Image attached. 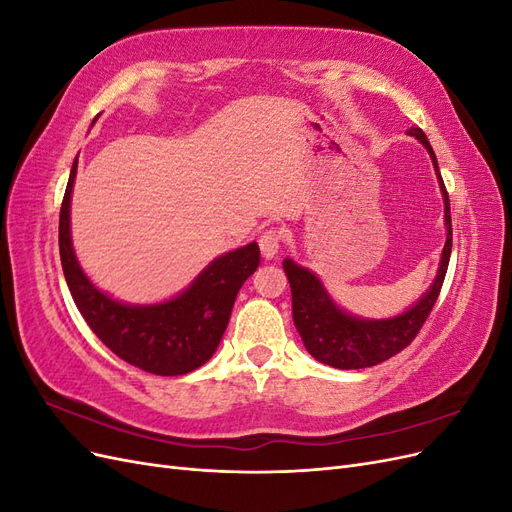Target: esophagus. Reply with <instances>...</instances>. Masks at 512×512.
I'll use <instances>...</instances> for the list:
<instances>
[{"mask_svg":"<svg viewBox=\"0 0 512 512\" xmlns=\"http://www.w3.org/2000/svg\"><path fill=\"white\" fill-rule=\"evenodd\" d=\"M258 245H260V252L265 258H273L277 252H280L282 247V232L275 230V228H269L260 235L258 239Z\"/></svg>","mask_w":512,"mask_h":512,"instance_id":"esophagus-1","label":"esophagus"}]
</instances>
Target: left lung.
I'll list each match as a JSON object with an SVG mask.
<instances>
[{
	"label": "left lung",
	"mask_w": 512,
	"mask_h": 512,
	"mask_svg": "<svg viewBox=\"0 0 512 512\" xmlns=\"http://www.w3.org/2000/svg\"><path fill=\"white\" fill-rule=\"evenodd\" d=\"M408 134L418 138L429 151L444 198L446 243L442 250L438 275L423 297L410 309H406L404 314L384 320H367L350 316L342 307H337L335 301L329 297L327 288L322 286V282L312 271L299 267L297 262L286 258L284 271L288 275L292 292L294 327H297L307 352L324 365L337 369H363L391 359V356L412 344V339L425 324L431 307L438 301L453 247L451 203H448V192L444 188L436 153H433L425 132L421 128H410Z\"/></svg>",
	"instance_id": "1"
}]
</instances>
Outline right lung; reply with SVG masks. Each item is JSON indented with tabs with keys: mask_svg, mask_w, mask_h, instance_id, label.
Listing matches in <instances>:
<instances>
[{
	"mask_svg": "<svg viewBox=\"0 0 512 512\" xmlns=\"http://www.w3.org/2000/svg\"><path fill=\"white\" fill-rule=\"evenodd\" d=\"M74 160L59 211V256L72 299L100 342L119 359L156 376H181L205 365L228 327L243 282L260 265L258 243L215 258L177 297L156 305H128L98 290L76 260L70 237Z\"/></svg>",
	"mask_w": 512,
	"mask_h": 512,
	"instance_id": "obj_1",
	"label": "right lung"
}]
</instances>
